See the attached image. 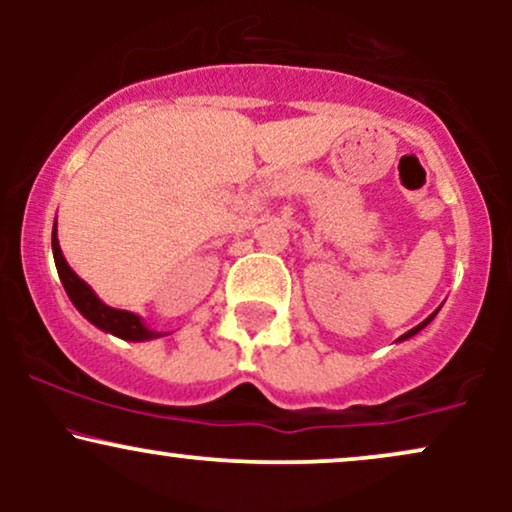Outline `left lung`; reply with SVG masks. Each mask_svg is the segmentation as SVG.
<instances>
[{"instance_id": "left-lung-1", "label": "left lung", "mask_w": 512, "mask_h": 512, "mask_svg": "<svg viewBox=\"0 0 512 512\" xmlns=\"http://www.w3.org/2000/svg\"><path fill=\"white\" fill-rule=\"evenodd\" d=\"M436 313H438V310H436ZM436 313H433L431 317H426V320H424V322H421V325H416V327H414V330H409L407 334H402V337H399V342H402V339H409V337H414V334H416V332H421V330H424V327L428 325V322H431V320H433V317H436Z\"/></svg>"}]
</instances>
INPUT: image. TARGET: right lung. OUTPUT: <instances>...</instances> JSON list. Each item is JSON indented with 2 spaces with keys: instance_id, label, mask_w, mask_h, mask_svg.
<instances>
[{
  "instance_id": "add662e5",
  "label": "right lung",
  "mask_w": 512,
  "mask_h": 512,
  "mask_svg": "<svg viewBox=\"0 0 512 512\" xmlns=\"http://www.w3.org/2000/svg\"><path fill=\"white\" fill-rule=\"evenodd\" d=\"M52 255H55L57 274H60L62 286L64 291H67L69 301L76 305V310H79L88 322L101 327L103 332H110L115 334V337L127 339V342H146V339L163 337L161 332L149 330L139 315L105 305L101 298L91 291V286H88L84 279H79V276L74 274V269L67 264V260H64L55 231H52Z\"/></svg>"
}]
</instances>
